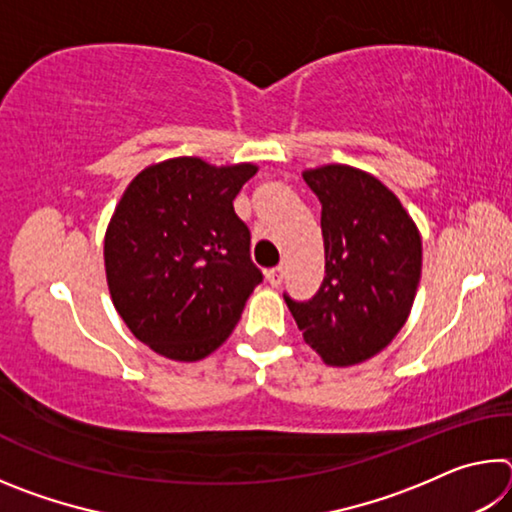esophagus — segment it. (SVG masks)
Wrapping results in <instances>:
<instances>
[{"mask_svg": "<svg viewBox=\"0 0 512 512\" xmlns=\"http://www.w3.org/2000/svg\"><path fill=\"white\" fill-rule=\"evenodd\" d=\"M266 280L271 287H280L282 280H284V268L282 266H275V268H268L266 271Z\"/></svg>", "mask_w": 512, "mask_h": 512, "instance_id": "1", "label": "esophagus"}]
</instances>
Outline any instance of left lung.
<instances>
[{
    "label": "left lung",
    "instance_id": "left-lung-1",
    "mask_svg": "<svg viewBox=\"0 0 512 512\" xmlns=\"http://www.w3.org/2000/svg\"><path fill=\"white\" fill-rule=\"evenodd\" d=\"M302 178L323 205L325 277L311 300H284L327 366H357L384 350L411 314L422 273L420 230L368 171L323 164Z\"/></svg>",
    "mask_w": 512,
    "mask_h": 512
}]
</instances>
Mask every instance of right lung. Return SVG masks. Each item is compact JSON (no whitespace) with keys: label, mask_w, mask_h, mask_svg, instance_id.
<instances>
[{"label":"right lung","mask_w":512,"mask_h":512,"mask_svg":"<svg viewBox=\"0 0 512 512\" xmlns=\"http://www.w3.org/2000/svg\"><path fill=\"white\" fill-rule=\"evenodd\" d=\"M257 164L171 158L142 169L103 237L108 291L135 339L201 361L228 339L262 271L232 201Z\"/></svg>","instance_id":"obj_1"}]
</instances>
